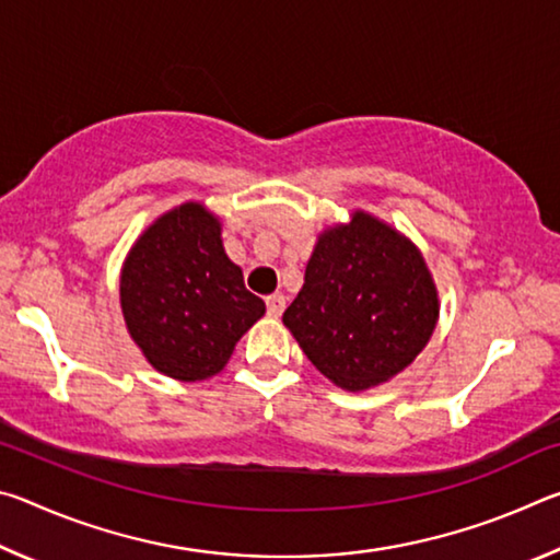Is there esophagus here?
I'll return each mask as SVG.
<instances>
[{
    "mask_svg": "<svg viewBox=\"0 0 560 560\" xmlns=\"http://www.w3.org/2000/svg\"><path fill=\"white\" fill-rule=\"evenodd\" d=\"M283 308H287V296H283V293H271L267 299V314L279 318L283 314Z\"/></svg>",
    "mask_w": 560,
    "mask_h": 560,
    "instance_id": "1",
    "label": "esophagus"
}]
</instances>
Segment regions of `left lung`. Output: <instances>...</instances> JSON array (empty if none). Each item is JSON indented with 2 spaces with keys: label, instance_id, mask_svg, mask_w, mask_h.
<instances>
[{
  "label": "left lung",
  "instance_id": "8db88e82",
  "mask_svg": "<svg viewBox=\"0 0 560 560\" xmlns=\"http://www.w3.org/2000/svg\"><path fill=\"white\" fill-rule=\"evenodd\" d=\"M438 291L424 259L390 226L355 212L320 234L283 324L306 358L346 390L385 383L428 343Z\"/></svg>",
  "mask_w": 560,
  "mask_h": 560
}]
</instances>
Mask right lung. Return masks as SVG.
<instances>
[{"mask_svg": "<svg viewBox=\"0 0 560 560\" xmlns=\"http://www.w3.org/2000/svg\"><path fill=\"white\" fill-rule=\"evenodd\" d=\"M120 306L153 368L187 383L220 373L267 311L224 254L220 222L195 202L160 217L132 246Z\"/></svg>", "mask_w": 560, "mask_h": 560, "instance_id": "add662e5", "label": "right lung"}]
</instances>
